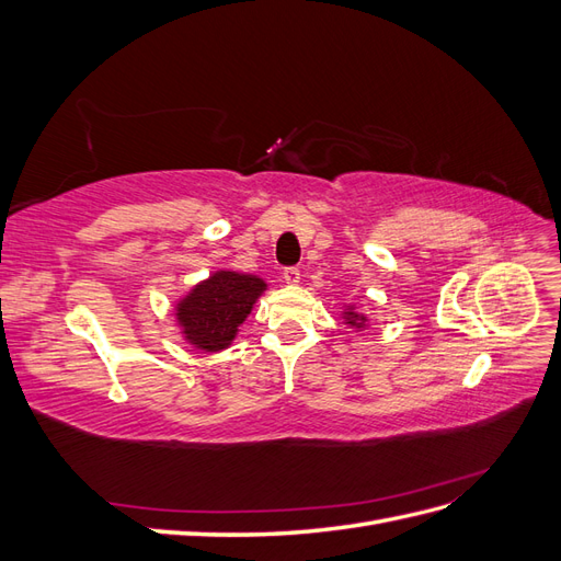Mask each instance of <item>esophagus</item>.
<instances>
[{
	"label": "esophagus",
	"mask_w": 561,
	"mask_h": 561,
	"mask_svg": "<svg viewBox=\"0 0 561 561\" xmlns=\"http://www.w3.org/2000/svg\"><path fill=\"white\" fill-rule=\"evenodd\" d=\"M299 268H295V266H287L285 271H283V280L287 283V285H297L299 283Z\"/></svg>",
	"instance_id": "1"
}]
</instances>
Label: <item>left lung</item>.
Wrapping results in <instances>:
<instances>
[{
    "mask_svg": "<svg viewBox=\"0 0 561 561\" xmlns=\"http://www.w3.org/2000/svg\"><path fill=\"white\" fill-rule=\"evenodd\" d=\"M344 318H346V322H348L351 328H365V322H367V316L355 311V307H348V309L344 311Z\"/></svg>",
    "mask_w": 561,
    "mask_h": 561,
    "instance_id": "obj_1",
    "label": "left lung"
}]
</instances>
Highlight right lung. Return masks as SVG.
Wrapping results in <instances>:
<instances>
[{"mask_svg": "<svg viewBox=\"0 0 561 561\" xmlns=\"http://www.w3.org/2000/svg\"><path fill=\"white\" fill-rule=\"evenodd\" d=\"M264 290L266 283L257 276L215 271L178 301V325L194 348L206 353L222 351L231 346L236 332Z\"/></svg>", "mask_w": 561, "mask_h": 561, "instance_id": "add662e5", "label": "right lung"}]
</instances>
